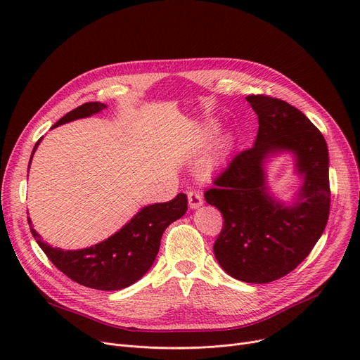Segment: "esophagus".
<instances>
[{"label": "esophagus", "mask_w": 360, "mask_h": 360, "mask_svg": "<svg viewBox=\"0 0 360 360\" xmlns=\"http://www.w3.org/2000/svg\"><path fill=\"white\" fill-rule=\"evenodd\" d=\"M202 197L198 191H190L188 193V204H190V209H198L200 205H202Z\"/></svg>", "instance_id": "obj_1"}]
</instances>
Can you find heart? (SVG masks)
<instances>
[{
    "label": "heart",
    "instance_id": "heart-1",
    "mask_svg": "<svg viewBox=\"0 0 360 360\" xmlns=\"http://www.w3.org/2000/svg\"><path fill=\"white\" fill-rule=\"evenodd\" d=\"M217 131H219V127H217L216 122L207 124L205 128H204L202 132H201V144H202V146L209 144V143L214 139V136L217 134ZM231 147H232V140H231L229 137H226V139L220 143V146H219L217 151L214 153V156H213L212 159H209V162H207V165H205L207 172H210V170L216 166V163H217L219 159H221L223 156L228 155V151L231 150Z\"/></svg>",
    "mask_w": 360,
    "mask_h": 360
}]
</instances>
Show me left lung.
<instances>
[{
    "label": "left lung",
    "instance_id": "obj_1",
    "mask_svg": "<svg viewBox=\"0 0 360 360\" xmlns=\"http://www.w3.org/2000/svg\"><path fill=\"white\" fill-rule=\"evenodd\" d=\"M247 101L258 115L255 143L231 160L204 198L223 216L213 247L221 269L236 280L262 285L295 270L323 235L330 214V160L326 139L299 109L264 94ZM286 150L304 178L290 205L269 194L263 170L270 155Z\"/></svg>",
    "mask_w": 360,
    "mask_h": 360
}]
</instances>
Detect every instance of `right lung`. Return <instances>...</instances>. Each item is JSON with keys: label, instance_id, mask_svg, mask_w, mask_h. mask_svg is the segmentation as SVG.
<instances>
[{"label": "right lung", "instance_id": "obj_1", "mask_svg": "<svg viewBox=\"0 0 360 360\" xmlns=\"http://www.w3.org/2000/svg\"><path fill=\"white\" fill-rule=\"evenodd\" d=\"M105 108L108 106L101 102L83 103L68 112L52 128L91 117ZM41 140L33 147L30 162ZM186 204V195L181 193L167 202L146 205L117 233L90 248L77 251L51 247L32 226L30 232L53 266L75 283L98 290H121L134 285L153 266L165 229L185 214ZM27 220L32 224L30 219Z\"/></svg>", "mask_w": 360, "mask_h": 360}]
</instances>
